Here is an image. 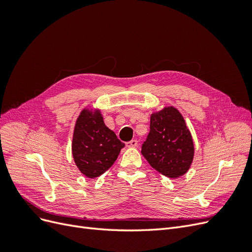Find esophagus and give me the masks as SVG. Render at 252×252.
Wrapping results in <instances>:
<instances>
[{"label": "esophagus", "instance_id": "obj_1", "mask_svg": "<svg viewBox=\"0 0 252 252\" xmlns=\"http://www.w3.org/2000/svg\"><path fill=\"white\" fill-rule=\"evenodd\" d=\"M126 146L129 147V148H132V147H136L138 146V141L136 140H131L126 143Z\"/></svg>", "mask_w": 252, "mask_h": 252}]
</instances>
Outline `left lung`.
<instances>
[{"mask_svg": "<svg viewBox=\"0 0 252 252\" xmlns=\"http://www.w3.org/2000/svg\"><path fill=\"white\" fill-rule=\"evenodd\" d=\"M141 152L152 168L170 179L188 171L194 146L185 120L177 108L169 106L151 114L150 131Z\"/></svg>", "mask_w": 252, "mask_h": 252, "instance_id": "1", "label": "left lung"}]
</instances>
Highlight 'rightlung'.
I'll list each match as a JSON object with an SVG mask.
<instances>
[{
  "label": "right lung",
  "instance_id": "obj_1",
  "mask_svg": "<svg viewBox=\"0 0 252 252\" xmlns=\"http://www.w3.org/2000/svg\"><path fill=\"white\" fill-rule=\"evenodd\" d=\"M125 146L105 125L98 109H83L75 122L72 156L79 170L87 178L100 177L116 162Z\"/></svg>",
  "mask_w": 252,
  "mask_h": 252
}]
</instances>
